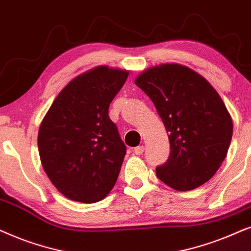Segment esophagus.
<instances>
[{
    "instance_id": "esophagus-1",
    "label": "esophagus",
    "mask_w": 251,
    "mask_h": 251,
    "mask_svg": "<svg viewBox=\"0 0 251 251\" xmlns=\"http://www.w3.org/2000/svg\"><path fill=\"white\" fill-rule=\"evenodd\" d=\"M133 151H134L135 155H141V153H143V151H145V147H143V146L135 147Z\"/></svg>"
}]
</instances>
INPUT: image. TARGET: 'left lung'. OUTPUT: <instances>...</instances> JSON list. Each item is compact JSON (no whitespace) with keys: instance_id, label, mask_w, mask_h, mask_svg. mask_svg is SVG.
I'll return each instance as SVG.
<instances>
[{"instance_id":"1","label":"left lung","mask_w":251,"mask_h":251,"mask_svg":"<svg viewBox=\"0 0 251 251\" xmlns=\"http://www.w3.org/2000/svg\"><path fill=\"white\" fill-rule=\"evenodd\" d=\"M163 120L170 156L156 168L163 182L176 190L205 183L225 159L233 123L223 100L206 80L186 66L163 64L135 79Z\"/></svg>"}]
</instances>
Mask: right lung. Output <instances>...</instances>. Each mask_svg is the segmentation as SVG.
Returning <instances> with one entry per match:
<instances>
[{
	"label": "right lung",
	"instance_id": "1",
	"mask_svg": "<svg viewBox=\"0 0 251 251\" xmlns=\"http://www.w3.org/2000/svg\"><path fill=\"white\" fill-rule=\"evenodd\" d=\"M128 72L99 66L70 81L50 106L38 135L43 169L65 198L95 203L115 186L126 155L109 106Z\"/></svg>",
	"mask_w": 251,
	"mask_h": 251
}]
</instances>
